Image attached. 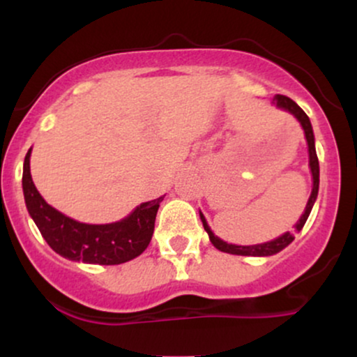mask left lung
<instances>
[{
  "instance_id": "8db88e82",
  "label": "left lung",
  "mask_w": 357,
  "mask_h": 357,
  "mask_svg": "<svg viewBox=\"0 0 357 357\" xmlns=\"http://www.w3.org/2000/svg\"><path fill=\"white\" fill-rule=\"evenodd\" d=\"M273 104H275L278 109H284V110H287V112H290L296 116L297 121L301 122L302 129H304L307 146H309V166H310V173H312L314 184H312V192H310V198H309V202H307L304 215L301 216V220H298L296 225V230L301 231L302 228H304L307 218H309L310 211H312V206H314L315 198H317V192H319V159H317V153H315L314 130H312V126H310V121H309V117H307V114L301 107H298V105L292 99H289V97H285V96H275L273 97ZM199 218H202V221H203V227H204V230H206L208 236H210L211 243L215 245L220 252L231 253V255L270 257V255H275V253H278V252H282V250H284L285 247H289V245L294 241L292 233L287 231L282 236H278V238L267 241V243L248 245V247H243V245H231V243H227V241L218 238V236L211 231V228L208 227L206 220H204L202 211H199Z\"/></svg>"
}]
</instances>
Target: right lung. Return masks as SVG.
Returning a JSON list of instances; mask_svg holds the SVG:
<instances>
[{
  "label": "right lung",
  "mask_w": 357,
  "mask_h": 357,
  "mask_svg": "<svg viewBox=\"0 0 357 357\" xmlns=\"http://www.w3.org/2000/svg\"><path fill=\"white\" fill-rule=\"evenodd\" d=\"M30 154L24 155L23 195L28 213L52 250L73 261L119 265L141 255L154 233L159 203L165 196L142 203L129 216L116 223H80L56 211L42 198L30 174Z\"/></svg>",
  "instance_id": "1"
}]
</instances>
